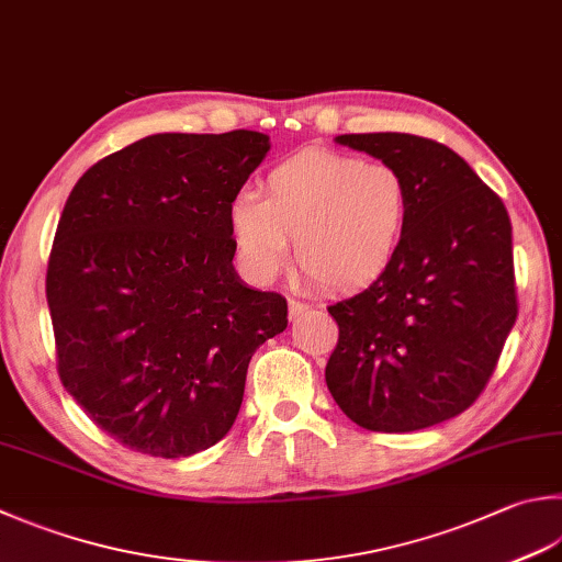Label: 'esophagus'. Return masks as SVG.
I'll return each mask as SVG.
<instances>
[{"label":"esophagus","mask_w":562,"mask_h":562,"mask_svg":"<svg viewBox=\"0 0 562 562\" xmlns=\"http://www.w3.org/2000/svg\"><path fill=\"white\" fill-rule=\"evenodd\" d=\"M308 311V305L301 303V301H289V317L291 321H299V317Z\"/></svg>","instance_id":"1"}]
</instances>
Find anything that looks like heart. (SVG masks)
Here are the masks:
<instances>
[{"mask_svg":"<svg viewBox=\"0 0 562 562\" xmlns=\"http://www.w3.org/2000/svg\"><path fill=\"white\" fill-rule=\"evenodd\" d=\"M232 241L254 281L269 283L295 263L323 289L357 291L374 283L401 251L408 190L394 166L308 149L273 166L261 198L229 203Z\"/></svg>","mask_w":562,"mask_h":562,"instance_id":"1","label":"heart"}]
</instances>
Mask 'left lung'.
<instances>
[{
	"instance_id": "obj_1",
	"label": "left lung",
	"mask_w": 562,
	"mask_h": 562,
	"mask_svg": "<svg viewBox=\"0 0 562 562\" xmlns=\"http://www.w3.org/2000/svg\"><path fill=\"white\" fill-rule=\"evenodd\" d=\"M335 142L396 168L408 227L394 263L327 308L340 325L327 389L367 430L430 428L474 404L516 323L512 222L446 144L398 132Z\"/></svg>"
}]
</instances>
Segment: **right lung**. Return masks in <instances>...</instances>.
Segmentation results:
<instances>
[{
	"label": "right lung",
	"instance_id": "right-lung-1",
	"mask_svg": "<svg viewBox=\"0 0 562 562\" xmlns=\"http://www.w3.org/2000/svg\"><path fill=\"white\" fill-rule=\"evenodd\" d=\"M267 134H151L82 173L53 239L46 299L58 374L136 452L188 458L235 423L257 347L289 325L235 271L227 210Z\"/></svg>",
	"mask_w": 562,
	"mask_h": 562
}]
</instances>
